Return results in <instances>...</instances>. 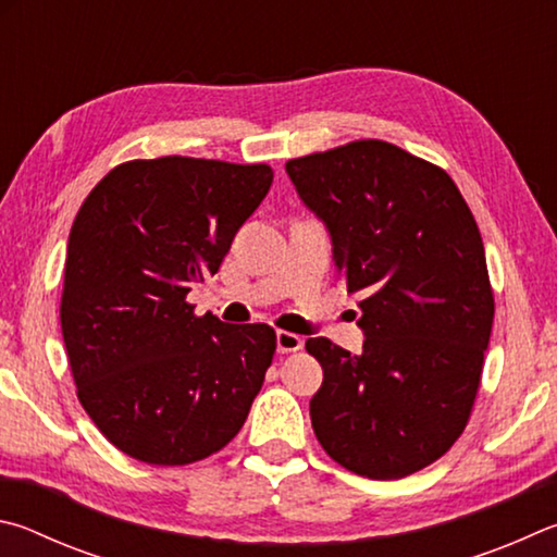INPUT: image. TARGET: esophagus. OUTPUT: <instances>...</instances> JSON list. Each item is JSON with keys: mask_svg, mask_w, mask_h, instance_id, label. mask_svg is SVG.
<instances>
[{"mask_svg": "<svg viewBox=\"0 0 557 557\" xmlns=\"http://www.w3.org/2000/svg\"><path fill=\"white\" fill-rule=\"evenodd\" d=\"M276 347H278V352H296V349L304 347V337L296 333H288V330H278Z\"/></svg>", "mask_w": 557, "mask_h": 557, "instance_id": "1", "label": "esophagus"}]
</instances>
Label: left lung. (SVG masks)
Instances as JSON below:
<instances>
[{
    "label": "left lung",
    "mask_w": 557,
    "mask_h": 557,
    "mask_svg": "<svg viewBox=\"0 0 557 557\" xmlns=\"http://www.w3.org/2000/svg\"><path fill=\"white\" fill-rule=\"evenodd\" d=\"M286 173L362 298V352L306 343L323 367L315 437L349 472L401 480L450 450L480 388L494 323L480 227L450 175L386 141L310 153Z\"/></svg>",
    "instance_id": "obj_1"
}]
</instances>
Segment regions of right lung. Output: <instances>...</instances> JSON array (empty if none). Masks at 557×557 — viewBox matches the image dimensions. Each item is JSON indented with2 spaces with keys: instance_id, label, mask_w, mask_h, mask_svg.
<instances>
[{
  "instance_id": "1",
  "label": "right lung",
  "mask_w": 557,
  "mask_h": 557,
  "mask_svg": "<svg viewBox=\"0 0 557 557\" xmlns=\"http://www.w3.org/2000/svg\"><path fill=\"white\" fill-rule=\"evenodd\" d=\"M267 163L163 156L112 169L67 237L61 327L87 416L146 465H190L239 433L276 352L263 323L195 315L271 188Z\"/></svg>"
}]
</instances>
